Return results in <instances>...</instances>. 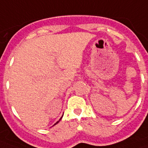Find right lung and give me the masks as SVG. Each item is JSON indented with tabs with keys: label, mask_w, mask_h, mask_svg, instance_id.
<instances>
[{
	"label": "right lung",
	"mask_w": 148,
	"mask_h": 148,
	"mask_svg": "<svg viewBox=\"0 0 148 148\" xmlns=\"http://www.w3.org/2000/svg\"><path fill=\"white\" fill-rule=\"evenodd\" d=\"M60 120H61V119H60ZM60 120H59V121H60ZM59 121H58V122H57V123H58V122H59ZM56 123H55V125H56Z\"/></svg>",
	"instance_id": "add662e5"
}]
</instances>
